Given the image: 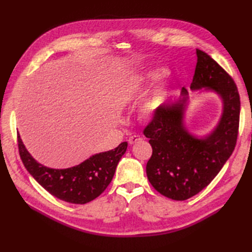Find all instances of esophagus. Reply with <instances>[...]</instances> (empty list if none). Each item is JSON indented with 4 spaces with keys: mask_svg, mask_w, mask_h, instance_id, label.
<instances>
[{
    "mask_svg": "<svg viewBox=\"0 0 252 252\" xmlns=\"http://www.w3.org/2000/svg\"><path fill=\"white\" fill-rule=\"evenodd\" d=\"M142 140V138L140 135H131V136H129L128 138V143L130 144V145H132V144H134V143H136V142H139V141H141Z\"/></svg>",
    "mask_w": 252,
    "mask_h": 252,
    "instance_id": "esophagus-1",
    "label": "esophagus"
}]
</instances>
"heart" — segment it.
Listing matches in <instances>:
<instances>
[{
	"instance_id": "b5f03b06",
	"label": "heart",
	"mask_w": 252,
	"mask_h": 252,
	"mask_svg": "<svg viewBox=\"0 0 252 252\" xmlns=\"http://www.w3.org/2000/svg\"><path fill=\"white\" fill-rule=\"evenodd\" d=\"M167 74V70L162 67H150L146 68L142 71H140L138 74H135L124 87V93L128 96H132L136 93H139L140 90H143L145 88H148L154 85L159 80H162L165 75ZM165 94V87H159L157 91V94L154 97H151L141 107V114L144 118H152L158 110L159 103L163 95Z\"/></svg>"
}]
</instances>
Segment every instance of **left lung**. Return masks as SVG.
Wrapping results in <instances>:
<instances>
[{
	"mask_svg": "<svg viewBox=\"0 0 252 252\" xmlns=\"http://www.w3.org/2000/svg\"><path fill=\"white\" fill-rule=\"evenodd\" d=\"M196 66L190 88L217 93L223 102L219 124L205 138L189 133L184 125L188 91L177 102L161 105L144 129L152 156L146 165L150 184L158 192L185 201L207 187L234 150L239 132L240 94L233 79L207 53L196 49Z\"/></svg>",
	"mask_w": 252,
	"mask_h": 252,
	"instance_id": "1",
	"label": "left lung"
}]
</instances>
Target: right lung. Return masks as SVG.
Masks as SVG:
<instances>
[{"mask_svg": "<svg viewBox=\"0 0 252 252\" xmlns=\"http://www.w3.org/2000/svg\"><path fill=\"white\" fill-rule=\"evenodd\" d=\"M127 145L121 143L117 148L96 154L70 168L53 169L35 161L18 133L20 157L28 172L50 194L71 204H86L107 188Z\"/></svg>", "mask_w": 252, "mask_h": 252, "instance_id": "obj_1", "label": "right lung"}]
</instances>
